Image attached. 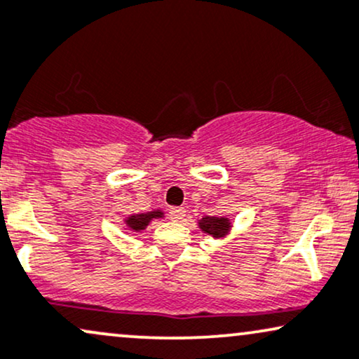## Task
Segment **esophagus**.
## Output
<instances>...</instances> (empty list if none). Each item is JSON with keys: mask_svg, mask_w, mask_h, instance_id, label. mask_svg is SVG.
I'll return each mask as SVG.
<instances>
[{"mask_svg": "<svg viewBox=\"0 0 359 359\" xmlns=\"http://www.w3.org/2000/svg\"><path fill=\"white\" fill-rule=\"evenodd\" d=\"M169 217H170V220L179 222V220H182L184 217H185V210H184L182 207H172L170 210H169Z\"/></svg>", "mask_w": 359, "mask_h": 359, "instance_id": "obj_1", "label": "esophagus"}]
</instances>
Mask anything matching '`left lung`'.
Masks as SVG:
<instances>
[{"label":"left lung","instance_id":"8db88e82","mask_svg":"<svg viewBox=\"0 0 359 359\" xmlns=\"http://www.w3.org/2000/svg\"><path fill=\"white\" fill-rule=\"evenodd\" d=\"M198 226L203 230V232L212 235V237L219 238V237H224V235L229 232L230 229V224L229 220L224 219H219V217H208L205 215L203 219L198 222Z\"/></svg>","mask_w":359,"mask_h":359}]
</instances>
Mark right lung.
I'll use <instances>...</instances> for the list:
<instances>
[{
	"mask_svg": "<svg viewBox=\"0 0 359 359\" xmlns=\"http://www.w3.org/2000/svg\"><path fill=\"white\" fill-rule=\"evenodd\" d=\"M156 217H162V212H151V213H140V215H133L127 219V226L129 229L135 230V232H139V230H144L147 226L149 222L152 219H156Z\"/></svg>",
	"mask_w": 359,
	"mask_h": 359,
	"instance_id": "right-lung-1",
	"label": "right lung"
}]
</instances>
